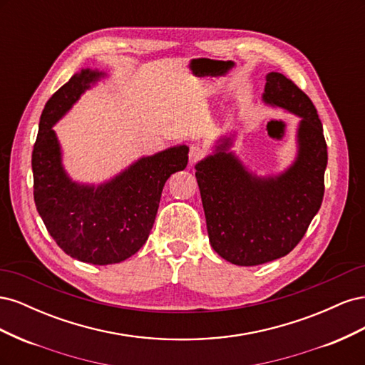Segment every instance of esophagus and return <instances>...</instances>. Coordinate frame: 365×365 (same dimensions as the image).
<instances>
[{"label":"esophagus","mask_w":365,"mask_h":365,"mask_svg":"<svg viewBox=\"0 0 365 365\" xmlns=\"http://www.w3.org/2000/svg\"><path fill=\"white\" fill-rule=\"evenodd\" d=\"M202 157H204V149L200 145H192L190 152H189L190 164H195L196 161H200Z\"/></svg>","instance_id":"obj_1"}]
</instances>
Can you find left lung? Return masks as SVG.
<instances>
[{
  "label": "left lung",
  "instance_id": "obj_1",
  "mask_svg": "<svg viewBox=\"0 0 365 365\" xmlns=\"http://www.w3.org/2000/svg\"><path fill=\"white\" fill-rule=\"evenodd\" d=\"M264 105L297 117L295 158L279 173L259 175L239 158L236 134L220 135L197 161L210 245L239 267H254L291 252L318 213L324 195L327 146L314 103L282 73H268Z\"/></svg>",
  "mask_w": 365,
  "mask_h": 365
}]
</instances>
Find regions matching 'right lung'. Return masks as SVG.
<instances>
[{"instance_id":"right-lung-1","label":"right lung","mask_w":365,"mask_h":365,"mask_svg":"<svg viewBox=\"0 0 365 365\" xmlns=\"http://www.w3.org/2000/svg\"><path fill=\"white\" fill-rule=\"evenodd\" d=\"M106 77V71L82 68L51 96L31 153L33 195L50 236L70 257L93 264L120 263L146 244L165 181L189 161V148L176 145L140 157L103 182L71 178L53 126Z\"/></svg>"}]
</instances>
